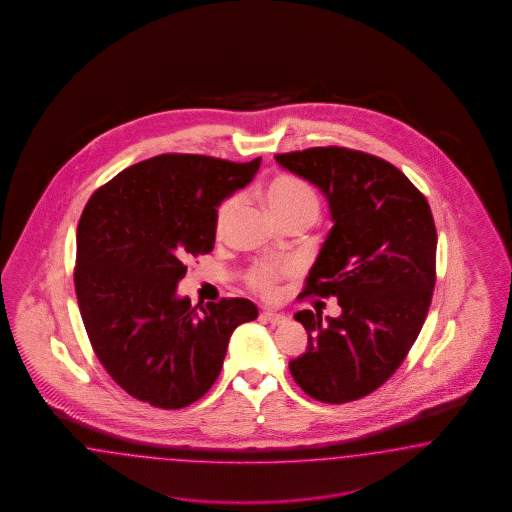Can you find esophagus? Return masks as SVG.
Wrapping results in <instances>:
<instances>
[{
  "instance_id": "1",
  "label": "esophagus",
  "mask_w": 512,
  "mask_h": 512,
  "mask_svg": "<svg viewBox=\"0 0 512 512\" xmlns=\"http://www.w3.org/2000/svg\"><path fill=\"white\" fill-rule=\"evenodd\" d=\"M261 319H263L264 323H270L272 326L285 325V323L289 321L287 315L276 313V311H263V313H261Z\"/></svg>"
}]
</instances>
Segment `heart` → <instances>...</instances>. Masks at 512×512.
<instances>
[{
	"mask_svg": "<svg viewBox=\"0 0 512 512\" xmlns=\"http://www.w3.org/2000/svg\"><path fill=\"white\" fill-rule=\"evenodd\" d=\"M264 201L278 221L283 219H306L313 223L319 216V193L308 180L295 174H279L264 187ZM236 199L231 197L217 210L216 233L223 234L229 217L233 214ZM291 274V266L279 263H259L249 268L246 283L259 295L270 296L276 291L279 279Z\"/></svg>",
	"mask_w": 512,
	"mask_h": 512,
	"instance_id": "b5f03b06",
	"label": "heart"
}]
</instances>
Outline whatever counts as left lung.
Returning a JSON list of instances; mask_svg holds the SVG:
<instances>
[{"mask_svg": "<svg viewBox=\"0 0 512 512\" xmlns=\"http://www.w3.org/2000/svg\"><path fill=\"white\" fill-rule=\"evenodd\" d=\"M319 187L332 229L302 296H336L340 317L298 311L308 349L289 362L296 385L325 403L372 394L419 336L435 287L434 217L426 197L385 159L326 146L278 154Z\"/></svg>", "mask_w": 512, "mask_h": 512, "instance_id": "1", "label": "left lung"}]
</instances>
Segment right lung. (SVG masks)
<instances>
[{
	"instance_id": "1",
	"label": "right lung",
	"mask_w": 512,
	"mask_h": 512,
	"mask_svg": "<svg viewBox=\"0 0 512 512\" xmlns=\"http://www.w3.org/2000/svg\"><path fill=\"white\" fill-rule=\"evenodd\" d=\"M259 167L261 157L155 155L116 174L86 204L77 229L78 308L99 362L140 402H197L216 383L234 328L257 319L248 298L197 311L176 289L187 261L214 249L217 206Z\"/></svg>"
}]
</instances>
